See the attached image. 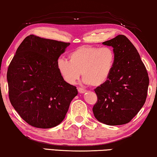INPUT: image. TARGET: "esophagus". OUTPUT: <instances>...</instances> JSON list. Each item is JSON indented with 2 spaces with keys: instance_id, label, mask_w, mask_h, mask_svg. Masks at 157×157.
<instances>
[{
  "instance_id": "1",
  "label": "esophagus",
  "mask_w": 157,
  "mask_h": 157,
  "mask_svg": "<svg viewBox=\"0 0 157 157\" xmlns=\"http://www.w3.org/2000/svg\"><path fill=\"white\" fill-rule=\"evenodd\" d=\"M78 90L79 93H80V94H84V93H85L86 92H87V90H84V89H82V88H80V87H79Z\"/></svg>"
}]
</instances>
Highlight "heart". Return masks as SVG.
<instances>
[{"mask_svg":"<svg viewBox=\"0 0 157 157\" xmlns=\"http://www.w3.org/2000/svg\"><path fill=\"white\" fill-rule=\"evenodd\" d=\"M69 61L59 59L57 67L66 82L73 85L80 76L92 87L103 85L111 75L115 53L110 47L81 46L68 55Z\"/></svg>","mask_w":157,"mask_h":157,"instance_id":"obj_1","label":"heart"}]
</instances>
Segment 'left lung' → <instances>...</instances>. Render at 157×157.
Segmentation results:
<instances>
[{"instance_id":"obj_1","label":"left lung","mask_w":157,"mask_h":157,"mask_svg":"<svg viewBox=\"0 0 157 157\" xmlns=\"http://www.w3.org/2000/svg\"><path fill=\"white\" fill-rule=\"evenodd\" d=\"M102 44L113 48L115 63L109 79L94 90L98 101L92 111L101 123L124 124L144 105L149 76L136 48L125 35H119Z\"/></svg>"}]
</instances>
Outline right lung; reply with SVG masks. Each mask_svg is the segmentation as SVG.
<instances>
[{"label": "right lung", "instance_id": "add662e5", "mask_svg": "<svg viewBox=\"0 0 157 157\" xmlns=\"http://www.w3.org/2000/svg\"><path fill=\"white\" fill-rule=\"evenodd\" d=\"M70 45L30 35L10 62L7 72L10 103L33 127L48 129L59 124L78 93L57 67L59 57Z\"/></svg>", "mask_w": 157, "mask_h": 157}]
</instances>
